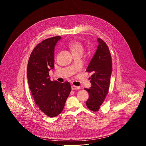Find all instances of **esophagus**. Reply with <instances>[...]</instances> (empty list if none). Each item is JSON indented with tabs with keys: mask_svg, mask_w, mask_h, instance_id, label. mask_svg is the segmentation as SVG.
Masks as SVG:
<instances>
[{
	"mask_svg": "<svg viewBox=\"0 0 146 146\" xmlns=\"http://www.w3.org/2000/svg\"><path fill=\"white\" fill-rule=\"evenodd\" d=\"M71 89L72 90H79L80 89V86H75L74 85H72L71 86Z\"/></svg>",
	"mask_w": 146,
	"mask_h": 146,
	"instance_id": "34e87169",
	"label": "esophagus"
}]
</instances>
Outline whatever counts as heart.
Segmentation results:
<instances>
[{
    "mask_svg": "<svg viewBox=\"0 0 146 146\" xmlns=\"http://www.w3.org/2000/svg\"><path fill=\"white\" fill-rule=\"evenodd\" d=\"M68 46L73 54L78 52H83V46L80 42L71 41L68 42Z\"/></svg>",
    "mask_w": 146,
    "mask_h": 146,
    "instance_id": "obj_1",
    "label": "heart"
}]
</instances>
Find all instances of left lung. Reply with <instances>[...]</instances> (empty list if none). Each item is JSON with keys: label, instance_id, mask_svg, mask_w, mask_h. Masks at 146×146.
<instances>
[{"label": "left lung", "instance_id": "1", "mask_svg": "<svg viewBox=\"0 0 146 146\" xmlns=\"http://www.w3.org/2000/svg\"><path fill=\"white\" fill-rule=\"evenodd\" d=\"M97 50L89 63L86 71L92 72L89 89L85 88L89 93L86 102L87 107L93 111H98L108 93L112 72V60L109 49L102 39L98 38Z\"/></svg>", "mask_w": 146, "mask_h": 146}]
</instances>
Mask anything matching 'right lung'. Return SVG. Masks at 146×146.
I'll return each mask as SVG.
<instances>
[{"label": "right lung", "mask_w": 146, "mask_h": 146, "mask_svg": "<svg viewBox=\"0 0 146 146\" xmlns=\"http://www.w3.org/2000/svg\"><path fill=\"white\" fill-rule=\"evenodd\" d=\"M61 39L60 36L45 39L38 44L30 56L27 64V80L35 102L43 113L55 117L62 111L71 90L68 82H52L49 71L54 67V48Z\"/></svg>", "instance_id": "right-lung-1"}]
</instances>
